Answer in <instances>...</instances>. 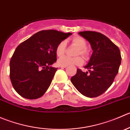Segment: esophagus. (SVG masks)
Instances as JSON below:
<instances>
[{"instance_id": "34e87169", "label": "esophagus", "mask_w": 130, "mask_h": 130, "mask_svg": "<svg viewBox=\"0 0 130 130\" xmlns=\"http://www.w3.org/2000/svg\"><path fill=\"white\" fill-rule=\"evenodd\" d=\"M60 67L63 68H63H66L67 66H60Z\"/></svg>"}]
</instances>
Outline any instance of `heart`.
Wrapping results in <instances>:
<instances>
[{"label":"heart","mask_w":130,"mask_h":130,"mask_svg":"<svg viewBox=\"0 0 130 130\" xmlns=\"http://www.w3.org/2000/svg\"><path fill=\"white\" fill-rule=\"evenodd\" d=\"M73 44L77 46L78 50H77L76 55H82L85 58L88 57L89 52L87 48V43L86 39L80 36H75L71 40ZM66 52V42L65 41H61L57 44L55 48V53L57 57H61L63 56ZM84 63V60L82 57H69L65 56L60 58L58 60V63L60 66H70V65H82Z\"/></svg>","instance_id":"b5f03b06"}]
</instances>
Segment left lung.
Here are the masks:
<instances>
[{
    "mask_svg": "<svg viewBox=\"0 0 130 130\" xmlns=\"http://www.w3.org/2000/svg\"><path fill=\"white\" fill-rule=\"evenodd\" d=\"M78 34L89 42L93 53L85 67L89 72L78 69L71 82L82 95L95 98L112 85L121 64V53L118 47L100 32L86 31Z\"/></svg>",
    "mask_w": 130,
    "mask_h": 130,
    "instance_id": "left-lung-1",
    "label": "left lung"
}]
</instances>
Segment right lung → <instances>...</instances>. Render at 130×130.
Returning <instances> with one entry per match:
<instances>
[{"label":"right lung","mask_w":130,"mask_h":130,"mask_svg":"<svg viewBox=\"0 0 130 130\" xmlns=\"http://www.w3.org/2000/svg\"><path fill=\"white\" fill-rule=\"evenodd\" d=\"M72 33L43 30L19 44L10 61V78L15 91L23 98L43 96L52 83L58 68L55 48Z\"/></svg>","instance_id":"1"}]
</instances>
